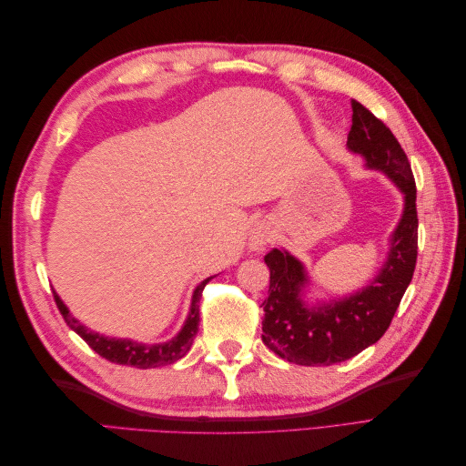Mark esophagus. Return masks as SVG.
Wrapping results in <instances>:
<instances>
[{
    "label": "esophagus",
    "instance_id": "34e87169",
    "mask_svg": "<svg viewBox=\"0 0 466 466\" xmlns=\"http://www.w3.org/2000/svg\"><path fill=\"white\" fill-rule=\"evenodd\" d=\"M270 243V229L266 228V225H257L255 229L250 231L248 237V248L255 250V252H262L266 248V245Z\"/></svg>",
    "mask_w": 466,
    "mask_h": 466
}]
</instances>
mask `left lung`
<instances>
[{"label": "left lung", "mask_w": 466, "mask_h": 466, "mask_svg": "<svg viewBox=\"0 0 466 466\" xmlns=\"http://www.w3.org/2000/svg\"><path fill=\"white\" fill-rule=\"evenodd\" d=\"M351 130L346 147L365 168L383 173L404 198L402 216L389 237L379 272L354 293L329 301H309L311 278L305 264L286 248L264 257L270 289L264 299L262 342L298 365H332L358 356L385 334L412 281L418 257L416 182L397 137L361 103L351 101Z\"/></svg>", "instance_id": "1"}]
</instances>
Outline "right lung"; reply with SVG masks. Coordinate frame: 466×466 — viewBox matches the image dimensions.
Masks as SVG:
<instances>
[{
	"label": "right lung",
	"mask_w": 466,
	"mask_h": 466,
	"mask_svg": "<svg viewBox=\"0 0 466 466\" xmlns=\"http://www.w3.org/2000/svg\"><path fill=\"white\" fill-rule=\"evenodd\" d=\"M209 279H214V276L206 278L198 286H196L192 293L188 317L185 324H182L178 334L171 338V340L159 342V344H144V342L130 340V338H112V336L98 334L87 329L86 324H81L72 313H69V309L66 307V303L60 299V295L56 291H54V299L60 309L64 320L67 322V327L74 332H77L98 356H103L105 360L118 365H132V368H137V370H151V368H161V365L175 363L180 358L187 356V351L194 342V336L198 334L200 298Z\"/></svg>",
	"instance_id": "add662e5"
}]
</instances>
